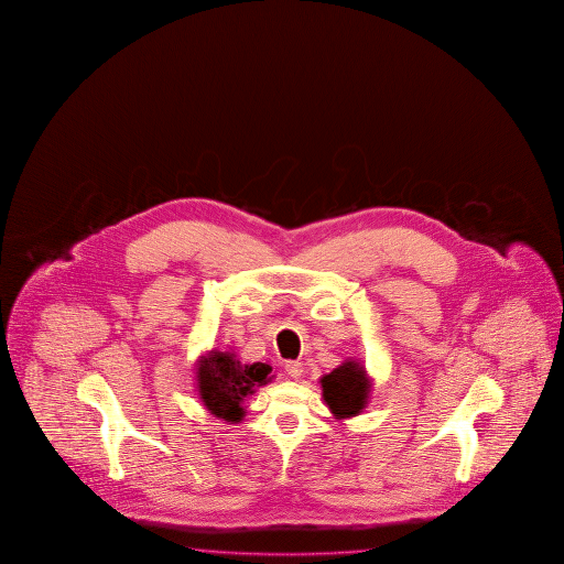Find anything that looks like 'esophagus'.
I'll return each instance as SVG.
<instances>
[{
    "instance_id": "1",
    "label": "esophagus",
    "mask_w": 564,
    "mask_h": 564,
    "mask_svg": "<svg viewBox=\"0 0 564 564\" xmlns=\"http://www.w3.org/2000/svg\"><path fill=\"white\" fill-rule=\"evenodd\" d=\"M284 369H286L288 375H290L292 379H300L302 372H304V365L297 364V361H286Z\"/></svg>"
}]
</instances>
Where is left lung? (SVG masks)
I'll use <instances>...</instances> for the list:
<instances>
[{
    "mask_svg": "<svg viewBox=\"0 0 564 564\" xmlns=\"http://www.w3.org/2000/svg\"><path fill=\"white\" fill-rule=\"evenodd\" d=\"M322 394L335 419H349L364 411L369 401L371 381L361 364L347 359L337 369L319 379Z\"/></svg>",
    "mask_w": 564,
    "mask_h": 564,
    "instance_id": "left-lung-1",
    "label": "left lung"
}]
</instances>
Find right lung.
<instances>
[{"instance_id":"obj_1","label":"right lung","mask_w":564,"mask_h":564,"mask_svg":"<svg viewBox=\"0 0 564 564\" xmlns=\"http://www.w3.org/2000/svg\"><path fill=\"white\" fill-rule=\"evenodd\" d=\"M272 367L267 364L242 365L232 351L213 349L197 361V391L205 409L217 419L240 422L242 402L257 387L270 382Z\"/></svg>"}]
</instances>
